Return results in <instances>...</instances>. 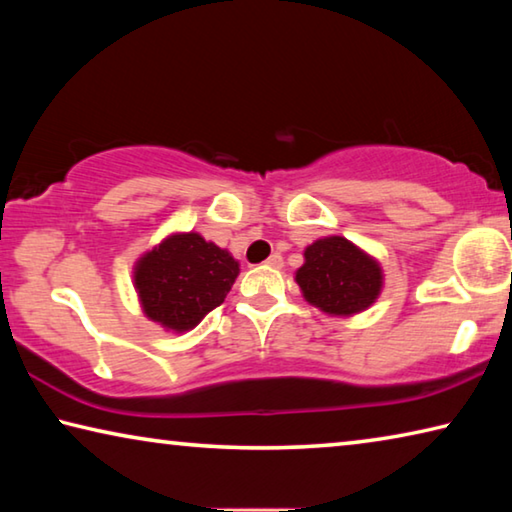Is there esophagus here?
<instances>
[{
  "label": "esophagus",
  "instance_id": "34e87169",
  "mask_svg": "<svg viewBox=\"0 0 512 512\" xmlns=\"http://www.w3.org/2000/svg\"><path fill=\"white\" fill-rule=\"evenodd\" d=\"M266 266H271V268H282V266H284V259H282V255H280V253H273L271 257L266 259Z\"/></svg>",
  "mask_w": 512,
  "mask_h": 512
}]
</instances>
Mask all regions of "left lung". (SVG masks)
I'll return each instance as SVG.
<instances>
[{"label":"left lung","instance_id":"1","mask_svg":"<svg viewBox=\"0 0 512 512\" xmlns=\"http://www.w3.org/2000/svg\"><path fill=\"white\" fill-rule=\"evenodd\" d=\"M305 264L296 271V284L311 307L327 316H357L372 307L384 289V268L379 259L329 235L305 248Z\"/></svg>","mask_w":512,"mask_h":512}]
</instances>
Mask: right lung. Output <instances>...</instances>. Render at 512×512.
Returning a JSON list of instances; mask_svg holds the SVG:
<instances>
[{
	"mask_svg": "<svg viewBox=\"0 0 512 512\" xmlns=\"http://www.w3.org/2000/svg\"><path fill=\"white\" fill-rule=\"evenodd\" d=\"M239 262L198 232H171L137 257L133 287L142 314L164 332L194 329L228 296Z\"/></svg>",
	"mask_w": 512,
	"mask_h": 512,
	"instance_id": "obj_1",
	"label": "right lung"
}]
</instances>
